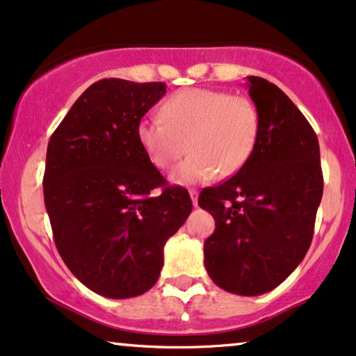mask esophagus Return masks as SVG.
I'll list each match as a JSON object with an SVG mask.
<instances>
[{"label": "esophagus", "instance_id": "obj_1", "mask_svg": "<svg viewBox=\"0 0 356 356\" xmlns=\"http://www.w3.org/2000/svg\"><path fill=\"white\" fill-rule=\"evenodd\" d=\"M188 193H191L193 207H197V203H198V192L195 191V188H191V191H188Z\"/></svg>", "mask_w": 356, "mask_h": 356}]
</instances>
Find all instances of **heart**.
<instances>
[{
  "label": "heart",
  "mask_w": 356,
  "mask_h": 356,
  "mask_svg": "<svg viewBox=\"0 0 356 356\" xmlns=\"http://www.w3.org/2000/svg\"><path fill=\"white\" fill-rule=\"evenodd\" d=\"M260 115L249 97L225 91L188 88L170 94L159 108V120L145 118L136 138L149 163L165 170L191 153L170 172L179 186L229 177L244 168L257 146Z\"/></svg>",
  "instance_id": "1"
}]
</instances>
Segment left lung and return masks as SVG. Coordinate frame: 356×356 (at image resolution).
Masks as SVG:
<instances>
[{
	"mask_svg": "<svg viewBox=\"0 0 356 356\" xmlns=\"http://www.w3.org/2000/svg\"><path fill=\"white\" fill-rule=\"evenodd\" d=\"M260 134L243 169L203 188L198 205L215 218L205 241V267L225 291H272L309 249L322 198L317 136L291 99L267 79L248 76Z\"/></svg>",
	"mask_w": 356,
	"mask_h": 356,
	"instance_id": "obj_1",
	"label": "left lung"
}]
</instances>
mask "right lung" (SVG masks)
I'll use <instances>...</instances> for the list:
<instances>
[{"label": "right lung", "instance_id": "add662e5", "mask_svg": "<svg viewBox=\"0 0 356 356\" xmlns=\"http://www.w3.org/2000/svg\"><path fill=\"white\" fill-rule=\"evenodd\" d=\"M164 94V83L101 79L47 148L44 198L56 249L83 285L112 300L140 296L158 282L165 241L192 211L188 192L165 186L136 138ZM158 186L161 193L151 194Z\"/></svg>", "mask_w": 356, "mask_h": 356}]
</instances>
